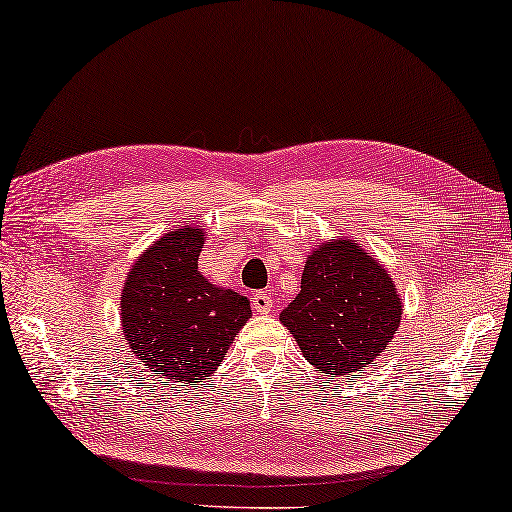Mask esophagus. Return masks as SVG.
I'll return each mask as SVG.
<instances>
[{"label": "esophagus", "mask_w": 512, "mask_h": 512, "mask_svg": "<svg viewBox=\"0 0 512 512\" xmlns=\"http://www.w3.org/2000/svg\"><path fill=\"white\" fill-rule=\"evenodd\" d=\"M272 295L270 293H256L251 295V306H254L256 313H261V316H265V313L272 311Z\"/></svg>", "instance_id": "1"}]
</instances>
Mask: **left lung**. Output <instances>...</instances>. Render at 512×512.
Returning <instances> with one entry per match:
<instances>
[{"mask_svg":"<svg viewBox=\"0 0 512 512\" xmlns=\"http://www.w3.org/2000/svg\"><path fill=\"white\" fill-rule=\"evenodd\" d=\"M400 318L403 300L387 267L343 235L311 249L302 290L279 316L309 364L327 377L350 375L380 357Z\"/></svg>","mask_w":512,"mask_h":512,"instance_id":"left-lung-1","label":"left lung"}]
</instances>
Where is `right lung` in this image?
<instances>
[{"mask_svg": "<svg viewBox=\"0 0 512 512\" xmlns=\"http://www.w3.org/2000/svg\"><path fill=\"white\" fill-rule=\"evenodd\" d=\"M203 245L206 229L176 226L141 251L121 290V327L132 355L178 387L208 380L251 318L245 295L199 272Z\"/></svg>", "mask_w": 512, "mask_h": 512, "instance_id": "1", "label": "right lung"}]
</instances>
